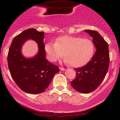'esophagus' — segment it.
Returning a JSON list of instances; mask_svg holds the SVG:
<instances>
[{
  "mask_svg": "<svg viewBox=\"0 0 120 120\" xmlns=\"http://www.w3.org/2000/svg\"><path fill=\"white\" fill-rule=\"evenodd\" d=\"M60 70H61V71H65V70H66V69L63 67H60Z\"/></svg>",
  "mask_w": 120,
  "mask_h": 120,
  "instance_id": "obj_1",
  "label": "esophagus"
}]
</instances>
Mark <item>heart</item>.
<instances>
[{
  "instance_id": "1",
  "label": "heart",
  "mask_w": 120,
  "mask_h": 120,
  "mask_svg": "<svg viewBox=\"0 0 120 120\" xmlns=\"http://www.w3.org/2000/svg\"><path fill=\"white\" fill-rule=\"evenodd\" d=\"M45 50L50 61H56L64 54L65 63L79 67L86 64L91 60L95 53V46L89 39L64 35L58 37L55 43H47Z\"/></svg>"
}]
</instances>
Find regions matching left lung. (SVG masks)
Segmentation results:
<instances>
[{
    "mask_svg": "<svg viewBox=\"0 0 120 120\" xmlns=\"http://www.w3.org/2000/svg\"><path fill=\"white\" fill-rule=\"evenodd\" d=\"M84 31L93 38L96 50L85 66L75 68L76 78L71 85L77 91L88 94L95 90L103 81L108 71L110 57L108 43L99 32L89 30Z\"/></svg>",
    "mask_w": 120,
    "mask_h": 120,
    "instance_id": "left-lung-1",
    "label": "left lung"
}]
</instances>
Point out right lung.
Masks as SVG:
<instances>
[{
  "instance_id": "right-lung-1",
  "label": "right lung",
  "mask_w": 120,
  "mask_h": 120,
  "mask_svg": "<svg viewBox=\"0 0 120 120\" xmlns=\"http://www.w3.org/2000/svg\"><path fill=\"white\" fill-rule=\"evenodd\" d=\"M44 35V32L34 28L25 30L14 38L8 50V62L11 77L19 88L28 94L44 92L59 71L57 66L46 59ZM30 39L36 42L38 52L34 56L25 58L22 48Z\"/></svg>"
}]
</instances>
